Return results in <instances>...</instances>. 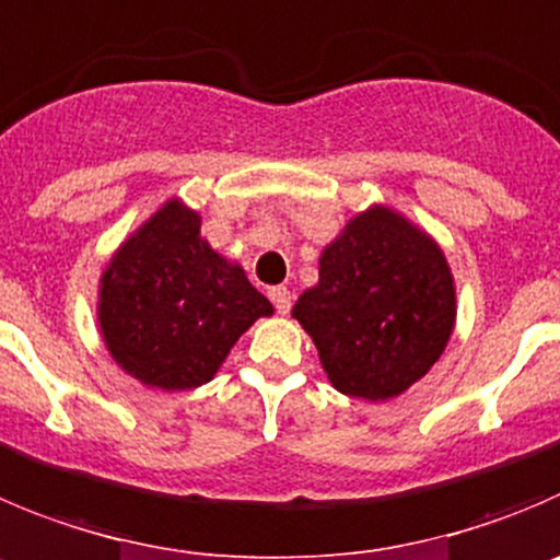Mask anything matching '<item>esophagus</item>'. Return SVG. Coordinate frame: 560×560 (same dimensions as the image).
Instances as JSON below:
<instances>
[{
  "mask_svg": "<svg viewBox=\"0 0 560 560\" xmlns=\"http://www.w3.org/2000/svg\"><path fill=\"white\" fill-rule=\"evenodd\" d=\"M268 298L273 301V306H276V312H279V315H287V312H290L292 295H290V290H287V287H270Z\"/></svg>",
  "mask_w": 560,
  "mask_h": 560,
  "instance_id": "obj_1",
  "label": "esophagus"
}]
</instances>
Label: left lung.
I'll return each instance as SVG.
<instances>
[{"instance_id":"left-lung-1","label":"left lung","mask_w":560,"mask_h":560,"mask_svg":"<svg viewBox=\"0 0 560 560\" xmlns=\"http://www.w3.org/2000/svg\"><path fill=\"white\" fill-rule=\"evenodd\" d=\"M342 395L386 400L442 357L456 290L431 237L384 207L353 218L323 250L320 281L292 306Z\"/></svg>"}]
</instances>
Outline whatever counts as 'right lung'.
Listing matches in <instances>:
<instances>
[{"label": "right lung", "instance_id": "add662e5", "mask_svg": "<svg viewBox=\"0 0 560 560\" xmlns=\"http://www.w3.org/2000/svg\"><path fill=\"white\" fill-rule=\"evenodd\" d=\"M196 212L171 201L140 226L102 276L98 323L129 375L160 389H192L218 373L256 317L273 315L198 234Z\"/></svg>", "mask_w": 560, "mask_h": 560}]
</instances>
